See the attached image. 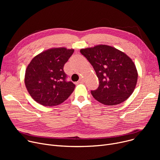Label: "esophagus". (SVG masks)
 <instances>
[{"mask_svg":"<svg viewBox=\"0 0 160 160\" xmlns=\"http://www.w3.org/2000/svg\"><path fill=\"white\" fill-rule=\"evenodd\" d=\"M84 79H83V78H81L79 80H78V83H83V82H84Z\"/></svg>","mask_w":160,"mask_h":160,"instance_id":"obj_1","label":"esophagus"}]
</instances>
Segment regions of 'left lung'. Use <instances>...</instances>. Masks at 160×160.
Masks as SVG:
<instances>
[{
	"instance_id": "left-lung-1",
	"label": "left lung",
	"mask_w": 160,
	"mask_h": 160,
	"mask_svg": "<svg viewBox=\"0 0 160 160\" xmlns=\"http://www.w3.org/2000/svg\"><path fill=\"white\" fill-rule=\"evenodd\" d=\"M80 52L93 66L98 78V88L91 91L97 101L114 106L125 101L132 94L138 74L129 56L106 45L82 48Z\"/></svg>"
}]
</instances>
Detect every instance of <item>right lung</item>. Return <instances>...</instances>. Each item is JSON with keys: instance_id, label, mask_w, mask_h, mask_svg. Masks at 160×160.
I'll return each instance as SVG.
<instances>
[{"instance_id": "1", "label": "right lung", "mask_w": 160, "mask_h": 160, "mask_svg": "<svg viewBox=\"0 0 160 160\" xmlns=\"http://www.w3.org/2000/svg\"><path fill=\"white\" fill-rule=\"evenodd\" d=\"M74 49L52 48L33 58L25 72L24 83L32 98L44 106L62 104L73 92L75 85L67 82L63 66Z\"/></svg>"}]
</instances>
